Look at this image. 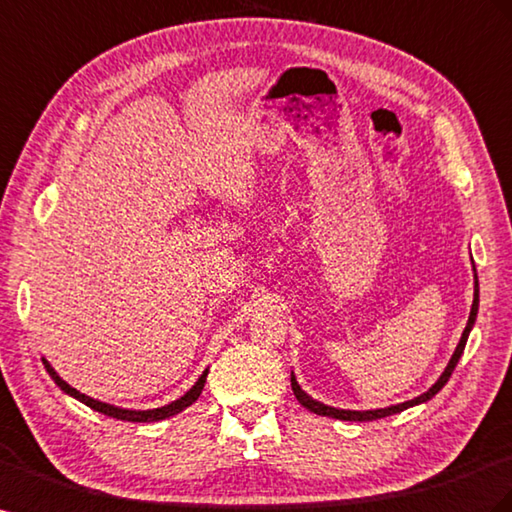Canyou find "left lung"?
Instances as JSON below:
<instances>
[{"label": "left lung", "mask_w": 512, "mask_h": 512, "mask_svg": "<svg viewBox=\"0 0 512 512\" xmlns=\"http://www.w3.org/2000/svg\"><path fill=\"white\" fill-rule=\"evenodd\" d=\"M474 271H476V269H474ZM474 278H476V286H474V303H472V312H469V321H467V325H465V331H463V336H461V342H459L457 351H454V355H452V359H450V364L446 366L444 375H441V377L437 379V383L433 385L431 390L424 392V394H422V396H418V398L407 400V403H400V405H394V407H388V409H375V411H347V409L327 407V405L319 403V400L310 398L306 392H303V390L299 388V383H297L295 375H290V385H293V392H295V396H297L299 403H301L303 407H306L308 411L319 413V416H329V418H336V420H351V422H366V420H379V418H385V416H392V413L405 411L407 407L420 405V403H426V400H431V398H433V396H435V394H437V392H439L441 388H444V385L448 383V379H450V375H452V370L457 368V364H459V357L463 355V349H465V342H467L469 331H472V327H474V323H476V314H478V275H474Z\"/></svg>", "instance_id": "obj_1"}]
</instances>
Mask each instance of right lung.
<instances>
[{"label": "right lung", "instance_id": "obj_1", "mask_svg": "<svg viewBox=\"0 0 512 512\" xmlns=\"http://www.w3.org/2000/svg\"><path fill=\"white\" fill-rule=\"evenodd\" d=\"M43 364H45L47 372L51 375V379L60 385L62 392L71 394L73 398L81 400V403L88 405L90 409L103 413V416L116 418V420H124V422H159V420H165V418H170V416H176V413H181V411H183L185 407H189L191 403H196L198 396L202 394L204 383H206V375H209V370H204V372H202V377L196 381V385H193V388H191L185 396H181L178 400H174V403H170V405L159 407V409H148V411H131V409H120V407H114V405L101 403V400H94V398H90V396H86V394L77 392V390H75V388H71V385H68L64 379H60L58 372H55V370L51 368V364L47 362L45 357H43Z\"/></svg>", "mask_w": 512, "mask_h": 512}]
</instances>
